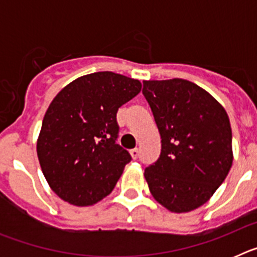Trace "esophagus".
Masks as SVG:
<instances>
[{
    "label": "esophagus",
    "instance_id": "esophagus-1",
    "mask_svg": "<svg viewBox=\"0 0 257 257\" xmlns=\"http://www.w3.org/2000/svg\"><path fill=\"white\" fill-rule=\"evenodd\" d=\"M130 153H131V157H133L134 160H138V158H139V149H138V148L133 149Z\"/></svg>",
    "mask_w": 257,
    "mask_h": 257
}]
</instances>
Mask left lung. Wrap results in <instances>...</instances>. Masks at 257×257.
Returning <instances> with one entry per match:
<instances>
[{"label":"left lung","mask_w":257,"mask_h":257,"mask_svg":"<svg viewBox=\"0 0 257 257\" xmlns=\"http://www.w3.org/2000/svg\"><path fill=\"white\" fill-rule=\"evenodd\" d=\"M143 95L161 135V156L145 169L149 190L171 212L201 207L225 180L233 163L225 109L187 79L144 81Z\"/></svg>","instance_id":"1"}]
</instances>
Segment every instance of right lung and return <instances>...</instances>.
Wrapping results in <instances>:
<instances>
[{
  "mask_svg": "<svg viewBox=\"0 0 257 257\" xmlns=\"http://www.w3.org/2000/svg\"><path fill=\"white\" fill-rule=\"evenodd\" d=\"M142 83L113 72L74 79L51 101L37 140V156L50 188L70 205L91 206L121 178L130 153L115 143L118 108Z\"/></svg>",
  "mask_w": 257,
  "mask_h": 257,
  "instance_id": "right-lung-1",
  "label": "right lung"
}]
</instances>
